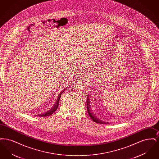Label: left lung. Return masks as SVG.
Returning a JSON list of instances; mask_svg holds the SVG:
<instances>
[{
	"label": "left lung",
	"mask_w": 159,
	"mask_h": 159,
	"mask_svg": "<svg viewBox=\"0 0 159 159\" xmlns=\"http://www.w3.org/2000/svg\"><path fill=\"white\" fill-rule=\"evenodd\" d=\"M89 100H90V99L89 98H88V99H87V109H88V114H89V116L91 117L92 120L93 121L96 122V123H101V124H105V125H106V124L108 123V122H106V121H102V120H99L98 118H97V117H95V116H93V114H92V111H91V106H90V104H91V103H90V101H89Z\"/></svg>",
	"instance_id": "left-lung-1"
}]
</instances>
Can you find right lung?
Wrapping results in <instances>:
<instances>
[{
    "label": "right lung",
    "mask_w": 159,
    "mask_h": 159,
    "mask_svg": "<svg viewBox=\"0 0 159 159\" xmlns=\"http://www.w3.org/2000/svg\"><path fill=\"white\" fill-rule=\"evenodd\" d=\"M65 90H66V89H64V90H62V91H61V92H60V95H59L58 97V98H57V101H56L55 105H54V106H53L52 108H51L49 111H46L45 113L39 114H37V115H36V116H39V117H46V116H48L52 115V114L57 110V109L58 108V106H59V101H60V99L62 93H63V92L65 91Z\"/></svg>",
    "instance_id": "1"
}]
</instances>
